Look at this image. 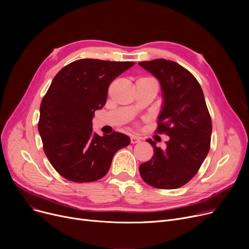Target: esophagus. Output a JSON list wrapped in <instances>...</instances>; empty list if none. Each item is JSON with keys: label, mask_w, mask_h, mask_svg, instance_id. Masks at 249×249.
<instances>
[{"label": "esophagus", "mask_w": 249, "mask_h": 249, "mask_svg": "<svg viewBox=\"0 0 249 249\" xmlns=\"http://www.w3.org/2000/svg\"><path fill=\"white\" fill-rule=\"evenodd\" d=\"M130 141H131L132 144H135V143H138V142H140L141 140H140V138H139V137L132 135L131 137H130Z\"/></svg>", "instance_id": "1"}]
</instances>
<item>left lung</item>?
<instances>
[{
	"label": "left lung",
	"mask_w": 249,
	"mask_h": 249,
	"mask_svg": "<svg viewBox=\"0 0 249 249\" xmlns=\"http://www.w3.org/2000/svg\"><path fill=\"white\" fill-rule=\"evenodd\" d=\"M160 83L163 104L159 116V134H166L164 149L147 139L152 159L141 163L142 179L158 189H178L198 173L210 149L212 121L199 82L178 63L163 58L139 62Z\"/></svg>",
	"instance_id": "left-lung-1"
}]
</instances>
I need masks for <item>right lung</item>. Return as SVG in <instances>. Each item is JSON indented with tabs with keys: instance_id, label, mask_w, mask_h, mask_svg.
Masks as SVG:
<instances>
[{
	"instance_id": "add662e5",
	"label": "right lung",
	"mask_w": 249,
	"mask_h": 249,
	"mask_svg": "<svg viewBox=\"0 0 249 249\" xmlns=\"http://www.w3.org/2000/svg\"><path fill=\"white\" fill-rule=\"evenodd\" d=\"M133 65L85 58L65 65L54 76L40 105L38 131L48 160L64 178H102L115 153L129 145L130 138L123 133H94L91 120L106 104L110 84Z\"/></svg>"
}]
</instances>
